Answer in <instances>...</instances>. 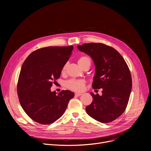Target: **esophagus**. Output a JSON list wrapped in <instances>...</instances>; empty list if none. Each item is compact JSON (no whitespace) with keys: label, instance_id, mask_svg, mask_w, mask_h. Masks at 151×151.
<instances>
[{"label":"esophagus","instance_id":"obj_1","mask_svg":"<svg viewBox=\"0 0 151 151\" xmlns=\"http://www.w3.org/2000/svg\"><path fill=\"white\" fill-rule=\"evenodd\" d=\"M81 93H75V96H77V97H79V96H81Z\"/></svg>","mask_w":151,"mask_h":151}]
</instances>
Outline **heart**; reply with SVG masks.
<instances>
[{
  "instance_id": "b5f03b06",
  "label": "heart",
  "mask_w": 151,
  "mask_h": 151,
  "mask_svg": "<svg viewBox=\"0 0 151 151\" xmlns=\"http://www.w3.org/2000/svg\"><path fill=\"white\" fill-rule=\"evenodd\" d=\"M78 65L81 68L84 67L85 66H89L90 67L91 64V61L89 58L87 56H81L79 58L78 60ZM67 66V63L63 66L62 69V73H64L65 71L66 68ZM85 86V82L81 80H70L67 81L66 86L69 89L76 91L80 92L83 90Z\"/></svg>"
}]
</instances>
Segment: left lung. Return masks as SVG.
<instances>
[{
  "label": "left lung",
  "instance_id": "left-lung-1",
  "mask_svg": "<svg viewBox=\"0 0 151 151\" xmlns=\"http://www.w3.org/2000/svg\"><path fill=\"white\" fill-rule=\"evenodd\" d=\"M77 48L90 55L96 67L92 88L103 89L102 95H95L87 113L102 123L112 122L127 106L132 87L129 67L122 55L113 47L102 43H85Z\"/></svg>",
  "mask_w": 151,
  "mask_h": 151
}]
</instances>
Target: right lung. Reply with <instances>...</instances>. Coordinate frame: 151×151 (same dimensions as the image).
Returning a JSON list of instances; mask_svg holds the SVG:
<instances>
[{
  "label": "right lung",
  "mask_w": 151,
  "mask_h": 151,
  "mask_svg": "<svg viewBox=\"0 0 151 151\" xmlns=\"http://www.w3.org/2000/svg\"><path fill=\"white\" fill-rule=\"evenodd\" d=\"M73 46H48L32 52L24 62L18 82V95L25 113L33 121L50 124L60 118L75 93L51 92L52 82L60 76Z\"/></svg>",
  "instance_id": "add662e5"
}]
</instances>
